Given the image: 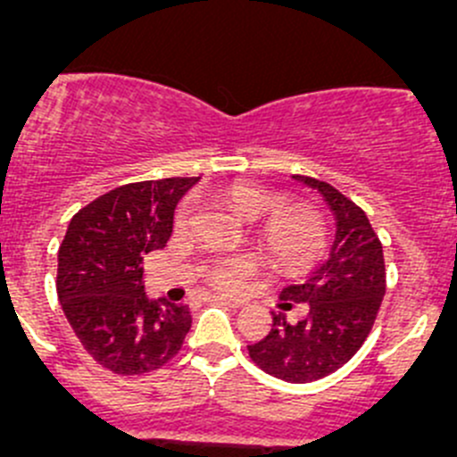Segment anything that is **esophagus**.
Masks as SVG:
<instances>
[{"mask_svg":"<svg viewBox=\"0 0 457 457\" xmlns=\"http://www.w3.org/2000/svg\"><path fill=\"white\" fill-rule=\"evenodd\" d=\"M206 302H218V304H227V306H233V309H237V306H242L244 302H239V300H230V297H224V295H206L204 297Z\"/></svg>","mask_w":457,"mask_h":457,"instance_id":"1","label":"esophagus"}]
</instances>
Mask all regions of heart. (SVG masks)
<instances>
[{"label": "heart", "instance_id": "b5f03b06", "mask_svg": "<svg viewBox=\"0 0 457 457\" xmlns=\"http://www.w3.org/2000/svg\"><path fill=\"white\" fill-rule=\"evenodd\" d=\"M224 200L230 209L244 220L265 218L262 227V239L279 266L288 270H300L313 264L324 251L327 230L320 213L311 206H282V200L273 193L264 191L257 184L235 182L224 191ZM193 204L184 202L178 211V224H187L191 220ZM257 270V260L251 253H235V255L218 257L206 266V278L220 291L233 293L242 288L246 278Z\"/></svg>", "mask_w": 457, "mask_h": 457}]
</instances>
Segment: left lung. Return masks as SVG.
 Masks as SVG:
<instances>
[{"mask_svg": "<svg viewBox=\"0 0 457 457\" xmlns=\"http://www.w3.org/2000/svg\"><path fill=\"white\" fill-rule=\"evenodd\" d=\"M293 178L324 197L336 218V239L322 266L279 293V309L306 304V318L291 324L284 313H273L269 336L248 345V355L269 376L304 384L327 378L358 353L380 311L386 273L367 213L331 184Z\"/></svg>", "mask_w": 457, "mask_h": 457, "instance_id": "8db88e82", "label": "left lung"}]
</instances>
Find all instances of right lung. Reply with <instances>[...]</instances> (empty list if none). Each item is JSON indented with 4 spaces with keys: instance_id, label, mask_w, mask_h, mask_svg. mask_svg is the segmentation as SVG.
<instances>
[{
    "instance_id": "right-lung-1",
    "label": "right lung",
    "mask_w": 457,
    "mask_h": 457,
    "mask_svg": "<svg viewBox=\"0 0 457 457\" xmlns=\"http://www.w3.org/2000/svg\"><path fill=\"white\" fill-rule=\"evenodd\" d=\"M200 178L117 187L77 211L57 253V297L90 358L139 376L178 355L191 328L187 304L148 300L144 255L164 248L175 206Z\"/></svg>"
}]
</instances>
